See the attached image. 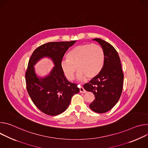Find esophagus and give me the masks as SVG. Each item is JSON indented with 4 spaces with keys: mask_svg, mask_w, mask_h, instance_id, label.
Wrapping results in <instances>:
<instances>
[{
    "mask_svg": "<svg viewBox=\"0 0 148 148\" xmlns=\"http://www.w3.org/2000/svg\"><path fill=\"white\" fill-rule=\"evenodd\" d=\"M79 90H80V93H86V91L85 90V89L82 86H79Z\"/></svg>",
    "mask_w": 148,
    "mask_h": 148,
    "instance_id": "34e87169",
    "label": "esophagus"
}]
</instances>
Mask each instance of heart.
I'll return each instance as SVG.
<instances>
[{"mask_svg": "<svg viewBox=\"0 0 148 148\" xmlns=\"http://www.w3.org/2000/svg\"><path fill=\"white\" fill-rule=\"evenodd\" d=\"M66 58L67 60L60 63L65 77L73 80L77 69V79L83 81L86 77L92 79L99 75L104 64L105 53L103 48L97 44H81L73 47Z\"/></svg>", "mask_w": 148, "mask_h": 148, "instance_id": "heart-1", "label": "heart"}]
</instances>
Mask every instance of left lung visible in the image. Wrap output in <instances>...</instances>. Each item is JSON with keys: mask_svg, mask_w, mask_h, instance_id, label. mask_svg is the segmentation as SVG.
<instances>
[{"mask_svg": "<svg viewBox=\"0 0 148 148\" xmlns=\"http://www.w3.org/2000/svg\"><path fill=\"white\" fill-rule=\"evenodd\" d=\"M93 40L103 48L105 62L99 75L85 84L84 88L95 95V99L89 105L91 110L103 113L110 110L118 102L123 89V73L120 58L113 46L101 39Z\"/></svg>", "mask_w": 148, "mask_h": 148, "instance_id": "1", "label": "left lung"}]
</instances>
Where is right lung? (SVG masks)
<instances>
[{"instance_id":"add662e5","label":"right lung","mask_w":148,"mask_h":148,"mask_svg":"<svg viewBox=\"0 0 148 148\" xmlns=\"http://www.w3.org/2000/svg\"><path fill=\"white\" fill-rule=\"evenodd\" d=\"M76 41L52 42L43 44L33 52L25 74L26 88L32 101L43 113L56 116L66 110L72 97L79 92L77 85L69 82L60 67L63 57ZM44 57L51 58L55 67L43 78L36 75L33 66Z\"/></svg>"}]
</instances>
